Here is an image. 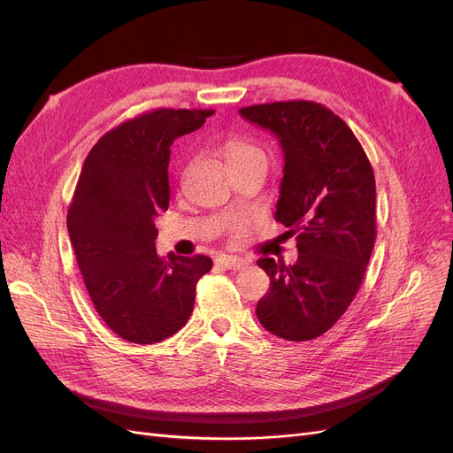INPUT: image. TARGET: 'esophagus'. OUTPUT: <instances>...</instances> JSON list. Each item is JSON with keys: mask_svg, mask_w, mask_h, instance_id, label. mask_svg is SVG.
<instances>
[{"mask_svg": "<svg viewBox=\"0 0 453 453\" xmlns=\"http://www.w3.org/2000/svg\"><path fill=\"white\" fill-rule=\"evenodd\" d=\"M217 263L221 265V266H225V268H228V270H240V268H243L245 265H248V260H245L243 257H236V255H219L217 257Z\"/></svg>", "mask_w": 453, "mask_h": 453, "instance_id": "obj_1", "label": "esophagus"}]
</instances>
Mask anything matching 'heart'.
<instances>
[{
  "mask_svg": "<svg viewBox=\"0 0 453 453\" xmlns=\"http://www.w3.org/2000/svg\"><path fill=\"white\" fill-rule=\"evenodd\" d=\"M226 157L230 166H238V164L245 162H255V160H266V155L263 153V149H258L257 145L243 142V140H232L225 145Z\"/></svg>",
  "mask_w": 453,
  "mask_h": 453,
  "instance_id": "1",
  "label": "heart"
}]
</instances>
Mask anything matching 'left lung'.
<instances>
[{
  "label": "left lung",
  "mask_w": 453,
  "mask_h": 453,
  "mask_svg": "<svg viewBox=\"0 0 453 453\" xmlns=\"http://www.w3.org/2000/svg\"><path fill=\"white\" fill-rule=\"evenodd\" d=\"M240 115L270 130L283 150L276 221L296 234L298 258H258L270 289L257 318L283 340L325 334L359 291L376 240V181L349 127L315 102L242 107Z\"/></svg>",
  "instance_id": "obj_1"
}]
</instances>
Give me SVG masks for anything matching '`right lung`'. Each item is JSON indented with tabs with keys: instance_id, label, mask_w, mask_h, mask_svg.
Returning <instances> with one entry per match:
<instances>
[{
	"instance_id": "right-lung-1",
	"label": "right lung",
	"mask_w": 453,
	"mask_h": 453,
	"mask_svg": "<svg viewBox=\"0 0 453 453\" xmlns=\"http://www.w3.org/2000/svg\"><path fill=\"white\" fill-rule=\"evenodd\" d=\"M211 109H155L102 135L85 158L67 232L92 304L115 334L155 344L188 321L205 255H157L155 217L168 210L172 143Z\"/></svg>"
}]
</instances>
